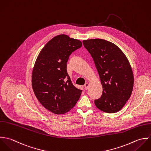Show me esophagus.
I'll return each mask as SVG.
<instances>
[{"instance_id":"34e87169","label":"esophagus","mask_w":151,"mask_h":151,"mask_svg":"<svg viewBox=\"0 0 151 151\" xmlns=\"http://www.w3.org/2000/svg\"><path fill=\"white\" fill-rule=\"evenodd\" d=\"M88 87H89V84H88V83H86V84L84 85V88H85L86 90H88Z\"/></svg>"}]
</instances>
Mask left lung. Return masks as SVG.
I'll return each mask as SVG.
<instances>
[{
	"label": "left lung",
	"mask_w": 151,
	"mask_h": 151,
	"mask_svg": "<svg viewBox=\"0 0 151 151\" xmlns=\"http://www.w3.org/2000/svg\"><path fill=\"white\" fill-rule=\"evenodd\" d=\"M84 47L92 57L103 86L96 106L107 113L120 111L129 99L134 75L127 57L114 44L103 39L83 40Z\"/></svg>",
	"instance_id": "8db88e82"
}]
</instances>
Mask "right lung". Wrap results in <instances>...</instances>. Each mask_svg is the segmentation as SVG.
Instances as JSON below:
<instances>
[{
    "instance_id": "add662e5",
    "label": "right lung",
    "mask_w": 151,
    "mask_h": 151,
    "mask_svg": "<svg viewBox=\"0 0 151 151\" xmlns=\"http://www.w3.org/2000/svg\"><path fill=\"white\" fill-rule=\"evenodd\" d=\"M77 39L60 34L52 38L41 50L31 76L34 93L46 109L62 114L72 109L82 91L73 86L66 70L69 55L81 48Z\"/></svg>"
}]
</instances>
